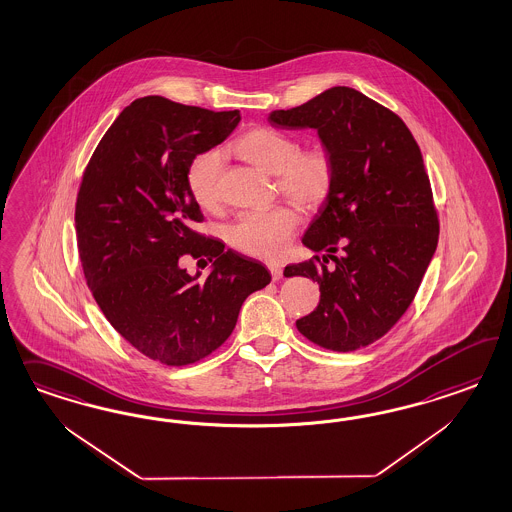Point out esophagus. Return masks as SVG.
I'll use <instances>...</instances> for the list:
<instances>
[{
    "label": "esophagus",
    "mask_w": 512,
    "mask_h": 512,
    "mask_svg": "<svg viewBox=\"0 0 512 512\" xmlns=\"http://www.w3.org/2000/svg\"><path fill=\"white\" fill-rule=\"evenodd\" d=\"M268 270H270V274H272V279H274V281H278V279L283 276V266H281V264H268Z\"/></svg>",
    "instance_id": "1"
}]
</instances>
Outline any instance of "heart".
<instances>
[{
  "mask_svg": "<svg viewBox=\"0 0 512 512\" xmlns=\"http://www.w3.org/2000/svg\"><path fill=\"white\" fill-rule=\"evenodd\" d=\"M234 154L276 174L281 195L304 210L325 204L336 184V163L323 146L300 148L298 140L272 127H253L233 142ZM221 154L206 150L187 163L186 186L189 195L202 208H214L219 201ZM298 216L291 206L278 204L263 212H244L229 227V242L234 249L259 257L278 259L295 234Z\"/></svg>",
  "mask_w": 512,
  "mask_h": 512,
  "instance_id": "b5f03b06",
  "label": "heart"
}]
</instances>
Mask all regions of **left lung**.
Returning <instances> with one entry per match:
<instances>
[{
	"mask_svg": "<svg viewBox=\"0 0 512 512\" xmlns=\"http://www.w3.org/2000/svg\"><path fill=\"white\" fill-rule=\"evenodd\" d=\"M268 122L317 129L334 157L336 184L302 238L326 255L283 274L319 283V306L296 321L298 332L330 351H357L400 321L437 248L439 219L419 144L398 114L347 86L274 110Z\"/></svg>",
	"mask_w": 512,
	"mask_h": 512,
	"instance_id": "left-lung-1",
	"label": "left lung"
}]
</instances>
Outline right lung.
Masks as SVG:
<instances>
[{
	"instance_id": "right-lung-1",
	"label": "right lung",
	"mask_w": 512,
	"mask_h": 512,
	"mask_svg": "<svg viewBox=\"0 0 512 512\" xmlns=\"http://www.w3.org/2000/svg\"><path fill=\"white\" fill-rule=\"evenodd\" d=\"M238 122V110L140 97L82 174L75 227L86 283L116 332L165 366L212 355L233 334L244 300L272 279L259 261L193 231L204 217L186 186L187 163ZM184 256L215 268L206 279L189 277Z\"/></svg>"
}]
</instances>
